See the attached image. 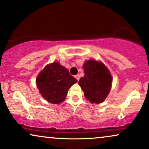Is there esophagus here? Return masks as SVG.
I'll list each match as a JSON object with an SVG mask.
<instances>
[{"label": "esophagus", "mask_w": 149, "mask_h": 149, "mask_svg": "<svg viewBox=\"0 0 149 149\" xmlns=\"http://www.w3.org/2000/svg\"><path fill=\"white\" fill-rule=\"evenodd\" d=\"M75 78L77 79V81H79V79H80V75H79V74H77V75H75Z\"/></svg>", "instance_id": "34e87169"}]
</instances>
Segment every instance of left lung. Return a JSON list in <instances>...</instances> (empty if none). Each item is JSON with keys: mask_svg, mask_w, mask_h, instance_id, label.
Wrapping results in <instances>:
<instances>
[{"mask_svg": "<svg viewBox=\"0 0 149 149\" xmlns=\"http://www.w3.org/2000/svg\"><path fill=\"white\" fill-rule=\"evenodd\" d=\"M83 67L85 75L79 79V85L85 97L92 103H101L111 90V73L103 63L92 59L85 61Z\"/></svg>", "mask_w": 149, "mask_h": 149, "instance_id": "1", "label": "left lung"}]
</instances>
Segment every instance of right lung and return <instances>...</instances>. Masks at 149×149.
Segmentation results:
<instances>
[{
	"instance_id": "1",
	"label": "right lung",
	"mask_w": 149,
	"mask_h": 149,
	"mask_svg": "<svg viewBox=\"0 0 149 149\" xmlns=\"http://www.w3.org/2000/svg\"><path fill=\"white\" fill-rule=\"evenodd\" d=\"M77 82L68 70L59 62L46 65L36 79V85L42 97L53 104L63 102L68 90Z\"/></svg>"
}]
</instances>
